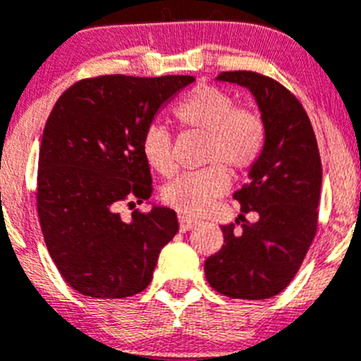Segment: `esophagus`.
I'll return each mask as SVG.
<instances>
[{"instance_id":"34e87169","label":"esophagus","mask_w":361,"mask_h":361,"mask_svg":"<svg viewBox=\"0 0 361 361\" xmlns=\"http://www.w3.org/2000/svg\"><path fill=\"white\" fill-rule=\"evenodd\" d=\"M178 222H180V231H190V229H194L195 226H197V220H194V219H190V216H187V215H180L178 216Z\"/></svg>"}]
</instances>
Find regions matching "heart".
<instances>
[{
    "label": "heart",
    "mask_w": 361,
    "mask_h": 361,
    "mask_svg": "<svg viewBox=\"0 0 361 361\" xmlns=\"http://www.w3.org/2000/svg\"><path fill=\"white\" fill-rule=\"evenodd\" d=\"M181 127L208 137L204 162H222L231 173L248 169L261 155L264 128L252 114L240 111L236 100L224 90L199 86L174 109ZM148 166L159 174L173 173V137L159 123L149 125L141 139ZM227 190V176L220 166L183 173L162 188V199L183 215H201Z\"/></svg>",
    "instance_id": "b5f03b06"
}]
</instances>
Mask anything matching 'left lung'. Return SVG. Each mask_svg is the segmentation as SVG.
Listing matches in <instances>:
<instances>
[{"label":"left lung","mask_w":361,"mask_h":361,"mask_svg":"<svg viewBox=\"0 0 361 361\" xmlns=\"http://www.w3.org/2000/svg\"><path fill=\"white\" fill-rule=\"evenodd\" d=\"M216 80L252 93L264 145L247 185L234 194L243 231H234V224L220 227L224 245L206 259V281L229 298L266 300L288 288L316 234L319 149L302 104L277 80L255 72H222ZM248 211L258 213L255 223L243 220Z\"/></svg>","instance_id":"obj_1"}]
</instances>
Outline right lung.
<instances>
[{
  "label": "right lung",
  "mask_w": 361,
  "mask_h": 361,
  "mask_svg": "<svg viewBox=\"0 0 361 361\" xmlns=\"http://www.w3.org/2000/svg\"><path fill=\"white\" fill-rule=\"evenodd\" d=\"M192 75L84 79L58 99L42 135L37 206L45 245L66 284L92 298H127L152 282L178 233L174 209L152 204L125 222V199L152 195L141 139ZM132 204V202H130Z\"/></svg>",
  "instance_id": "1"
}]
</instances>
